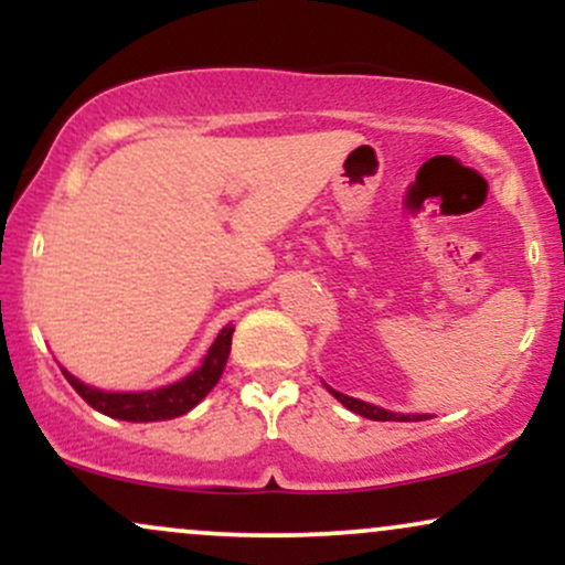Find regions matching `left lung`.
Listing matches in <instances>:
<instances>
[{"instance_id": "left-lung-1", "label": "left lung", "mask_w": 565, "mask_h": 565, "mask_svg": "<svg viewBox=\"0 0 565 565\" xmlns=\"http://www.w3.org/2000/svg\"><path fill=\"white\" fill-rule=\"evenodd\" d=\"M329 393H332L342 406H348L350 412L361 414V417H366V419H377V423H419V419H427L425 414H412V417H406V414L385 412V408L366 404V401L350 398V395H345V393H337V391H332V387H329Z\"/></svg>"}]
</instances>
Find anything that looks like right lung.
<instances>
[{"label":"right lung","mask_w":565,"mask_h":565,"mask_svg":"<svg viewBox=\"0 0 565 565\" xmlns=\"http://www.w3.org/2000/svg\"><path fill=\"white\" fill-rule=\"evenodd\" d=\"M231 337L233 327H225L223 332L217 334V340L212 342L210 353L204 355V361H201L196 372L188 374L185 380L174 382V385L159 387V391L106 393L84 385V382L76 380L74 374H66L71 387H74L89 406L97 408L100 414H106V417L125 419V423H159V419H174L180 417V414L191 412V408L217 385L231 353Z\"/></svg>","instance_id":"obj_1"}]
</instances>
